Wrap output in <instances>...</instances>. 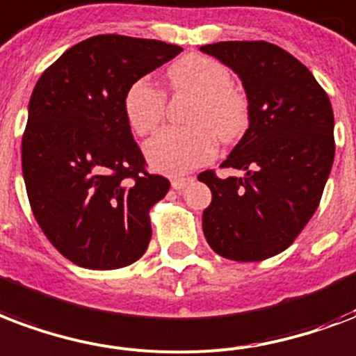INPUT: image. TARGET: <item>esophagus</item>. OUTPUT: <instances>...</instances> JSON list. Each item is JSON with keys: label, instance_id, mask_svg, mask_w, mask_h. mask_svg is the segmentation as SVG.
<instances>
[{"label": "esophagus", "instance_id": "obj_1", "mask_svg": "<svg viewBox=\"0 0 356 356\" xmlns=\"http://www.w3.org/2000/svg\"><path fill=\"white\" fill-rule=\"evenodd\" d=\"M190 181H192L190 177H172V186L175 190H181V188H184V186H186Z\"/></svg>", "mask_w": 356, "mask_h": 356}]
</instances>
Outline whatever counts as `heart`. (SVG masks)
Wrapping results in <instances>:
<instances>
[{"mask_svg": "<svg viewBox=\"0 0 356 356\" xmlns=\"http://www.w3.org/2000/svg\"><path fill=\"white\" fill-rule=\"evenodd\" d=\"M175 93L194 95L186 115L190 127L164 129L149 140L145 154L151 166L168 173L188 172L216 153V138L224 143L238 140L248 129L250 108L246 95L232 86V74L218 59L186 54L166 70ZM124 115L136 134H151L164 119L166 95L147 78L132 81L124 91Z\"/></svg>", "mask_w": 356, "mask_h": 356, "instance_id": "heart-1", "label": "heart"}]
</instances>
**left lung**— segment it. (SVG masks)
Returning a JSON list of instances; mask_svg holds the SVG:
<instances>
[{
  "label": "left lung",
  "mask_w": 356,
  "mask_h": 356,
  "mask_svg": "<svg viewBox=\"0 0 356 356\" xmlns=\"http://www.w3.org/2000/svg\"><path fill=\"white\" fill-rule=\"evenodd\" d=\"M233 72L246 91L250 124L222 168L244 177L197 179L213 200L203 233L218 256L263 261L293 244L321 202L334 162V113L310 70L265 40H227L200 48Z\"/></svg>",
  "instance_id": "left-lung-1"
}]
</instances>
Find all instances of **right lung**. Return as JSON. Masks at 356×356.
<instances>
[{
  "label": "right lung",
  "mask_w": 356,
  "mask_h": 356,
  "mask_svg": "<svg viewBox=\"0 0 356 356\" xmlns=\"http://www.w3.org/2000/svg\"><path fill=\"white\" fill-rule=\"evenodd\" d=\"M181 51L97 35L69 48L35 86L22 138L27 197L48 241L78 267L121 268L147 250L149 209L170 181L145 170L123 99L132 81Z\"/></svg>",
  "instance_id": "add662e5"
}]
</instances>
